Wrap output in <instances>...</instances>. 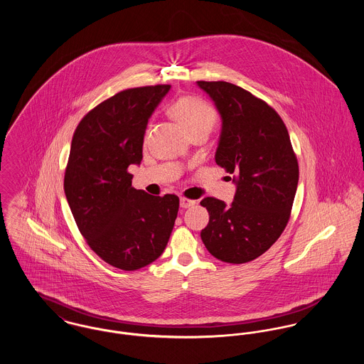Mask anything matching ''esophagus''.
Masks as SVG:
<instances>
[{
    "label": "esophagus",
    "mask_w": 364,
    "mask_h": 364,
    "mask_svg": "<svg viewBox=\"0 0 364 364\" xmlns=\"http://www.w3.org/2000/svg\"><path fill=\"white\" fill-rule=\"evenodd\" d=\"M195 205H196L195 200H191V199H186V198H181V208H192V206H195Z\"/></svg>",
    "instance_id": "34e87169"
}]
</instances>
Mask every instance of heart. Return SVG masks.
<instances>
[{
	"instance_id": "b5f03b06",
	"label": "heart",
	"mask_w": 364,
	"mask_h": 364,
	"mask_svg": "<svg viewBox=\"0 0 364 364\" xmlns=\"http://www.w3.org/2000/svg\"><path fill=\"white\" fill-rule=\"evenodd\" d=\"M169 112L189 134L198 130L211 132L217 122L215 109L196 97L179 98L171 105Z\"/></svg>"
}]
</instances>
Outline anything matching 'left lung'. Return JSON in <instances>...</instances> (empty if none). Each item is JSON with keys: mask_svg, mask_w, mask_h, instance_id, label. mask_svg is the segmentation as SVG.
Instances as JSON below:
<instances>
[{"mask_svg": "<svg viewBox=\"0 0 364 364\" xmlns=\"http://www.w3.org/2000/svg\"><path fill=\"white\" fill-rule=\"evenodd\" d=\"M198 85L221 116L215 162L232 173L237 186L228 206L215 198L200 202L210 215L200 237L217 259L251 262L277 241L289 223L299 162L289 132L273 107L225 81H198Z\"/></svg>", "mask_w": 364, "mask_h": 364, "instance_id": "left-lung-1", "label": "left lung"}]
</instances>
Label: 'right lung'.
Listing matches in <instances>:
<instances>
[{
  "instance_id": "right-lung-1",
  "label": "right lung",
  "mask_w": 364,
  "mask_h": 364,
  "mask_svg": "<svg viewBox=\"0 0 364 364\" xmlns=\"http://www.w3.org/2000/svg\"><path fill=\"white\" fill-rule=\"evenodd\" d=\"M171 85L124 90L90 110L77 126L64 175V192L91 250L122 270L161 257L179 198L151 196L132 186L130 165H140L149 119Z\"/></svg>"
}]
</instances>
